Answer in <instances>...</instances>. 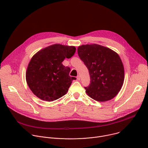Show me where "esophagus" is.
<instances>
[{
  "label": "esophagus",
  "instance_id": "obj_1",
  "mask_svg": "<svg viewBox=\"0 0 148 148\" xmlns=\"http://www.w3.org/2000/svg\"><path fill=\"white\" fill-rule=\"evenodd\" d=\"M77 79H78V80H79L80 79V76L78 75H77Z\"/></svg>",
  "mask_w": 148,
  "mask_h": 148
}]
</instances>
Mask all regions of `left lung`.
<instances>
[{
  "label": "left lung",
  "instance_id": "1",
  "mask_svg": "<svg viewBox=\"0 0 148 148\" xmlns=\"http://www.w3.org/2000/svg\"><path fill=\"white\" fill-rule=\"evenodd\" d=\"M78 54L88 70L90 84L84 87L92 99L106 101L114 98L124 82V67L117 53L97 44L78 47Z\"/></svg>",
  "mask_w": 148,
  "mask_h": 148
}]
</instances>
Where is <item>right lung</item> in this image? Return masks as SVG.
Segmentation results:
<instances>
[{
	"mask_svg": "<svg viewBox=\"0 0 148 148\" xmlns=\"http://www.w3.org/2000/svg\"><path fill=\"white\" fill-rule=\"evenodd\" d=\"M73 46L54 44L38 51L31 58L26 73L27 84L34 95L47 101L57 100L68 91L75 77L62 62L74 56Z\"/></svg>",
	"mask_w": 148,
	"mask_h": 148,
	"instance_id": "right-lung-1",
	"label": "right lung"
}]
</instances>
